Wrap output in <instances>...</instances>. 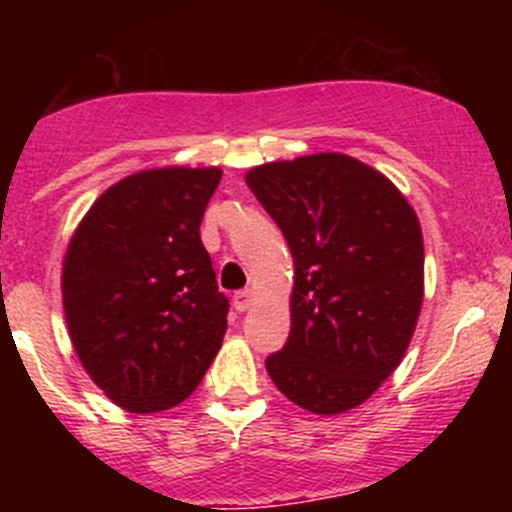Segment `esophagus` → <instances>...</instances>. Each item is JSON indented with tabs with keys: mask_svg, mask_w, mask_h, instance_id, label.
<instances>
[{
	"mask_svg": "<svg viewBox=\"0 0 512 512\" xmlns=\"http://www.w3.org/2000/svg\"><path fill=\"white\" fill-rule=\"evenodd\" d=\"M232 302H235L237 312H247V309H250L252 304H255V294H252L250 289H242V292H235Z\"/></svg>",
	"mask_w": 512,
	"mask_h": 512,
	"instance_id": "obj_1",
	"label": "esophagus"
}]
</instances>
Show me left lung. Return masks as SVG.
<instances>
[{"label":"left lung","instance_id":"left-lung-1","mask_svg":"<svg viewBox=\"0 0 512 512\" xmlns=\"http://www.w3.org/2000/svg\"><path fill=\"white\" fill-rule=\"evenodd\" d=\"M294 260L289 339L265 366L312 414L364 404L401 364L421 314L423 235L386 175L344 153L247 170Z\"/></svg>","mask_w":512,"mask_h":512}]
</instances>
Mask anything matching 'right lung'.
<instances>
[{"instance_id":"1","label":"right lung","mask_w":512,"mask_h":512,"mask_svg":"<svg viewBox=\"0 0 512 512\" xmlns=\"http://www.w3.org/2000/svg\"><path fill=\"white\" fill-rule=\"evenodd\" d=\"M220 168H153L101 193L71 235L61 294L71 344L108 399L153 414L188 399L223 347L200 223Z\"/></svg>"}]
</instances>
